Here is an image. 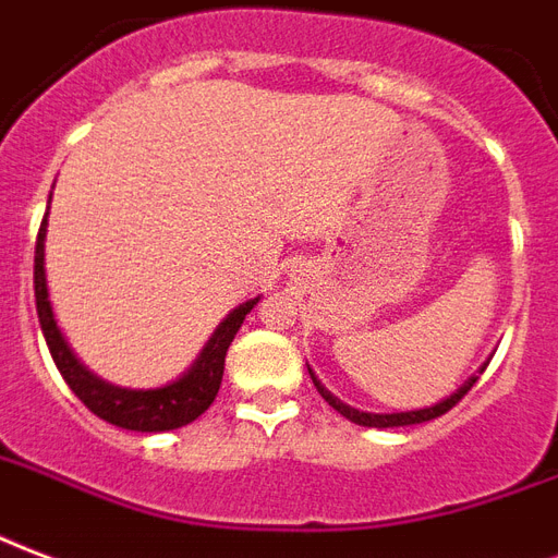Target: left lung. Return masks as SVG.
<instances>
[{
	"label": "left lung",
	"instance_id": "obj_1",
	"mask_svg": "<svg viewBox=\"0 0 558 558\" xmlns=\"http://www.w3.org/2000/svg\"><path fill=\"white\" fill-rule=\"evenodd\" d=\"M483 369H486V364H483ZM477 378H481V375H472V378H469V381H465L460 390L451 392L448 399L436 401V404H430V408H425V410H408V413H364V410H355V408H349V404H343L338 396H331V392H328L326 387L317 381V375L311 373V381H314V387H317L319 396H323V399H326L331 408L338 410L340 416H347L349 422H355V425H364V427H404V425H418V422H430V418L442 416V413H448V410L454 408L457 401L463 399L465 392L472 390L474 384H477Z\"/></svg>",
	"mask_w": 558,
	"mask_h": 558
}]
</instances>
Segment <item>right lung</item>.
<instances>
[{"instance_id":"right-lung-1","label":"right lung","mask_w":558,"mask_h":558,"mask_svg":"<svg viewBox=\"0 0 558 558\" xmlns=\"http://www.w3.org/2000/svg\"><path fill=\"white\" fill-rule=\"evenodd\" d=\"M49 218V211H46ZM46 218L37 232V247H34V300H37V317H40L43 338L49 343V352L58 364L63 381L69 384V390L75 392L77 399L84 401L86 408L93 410L95 416L110 422L124 430H142V434H159V430H174L201 416L209 410L220 390V378H223V357L230 349L235 331L241 328L244 317H247L256 300L241 302L239 308H232L223 323L215 328V335L209 343L203 347L197 361L192 364L189 373H183L177 381L157 387V390H128V387H116L110 381H101L98 375H93L75 352L69 349L63 340L51 311L49 288H46Z\"/></svg>"}]
</instances>
